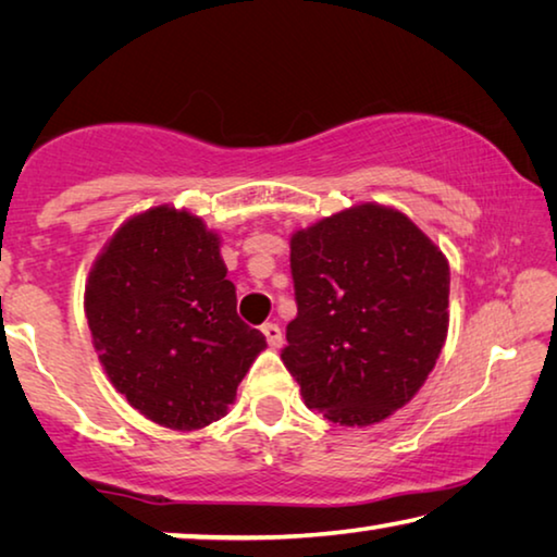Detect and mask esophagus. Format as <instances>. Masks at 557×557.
Returning a JSON list of instances; mask_svg holds the SVG:
<instances>
[{"mask_svg": "<svg viewBox=\"0 0 557 557\" xmlns=\"http://www.w3.org/2000/svg\"><path fill=\"white\" fill-rule=\"evenodd\" d=\"M262 334H265L268 344L272 348H280L282 346V332H280L277 324H265V326H262Z\"/></svg>", "mask_w": 557, "mask_h": 557, "instance_id": "obj_1", "label": "esophagus"}]
</instances>
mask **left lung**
Returning a JSON list of instances; mask_svg holds the SVG:
<instances>
[{
    "instance_id": "8db88e82",
    "label": "left lung",
    "mask_w": 557,
    "mask_h": 557,
    "mask_svg": "<svg viewBox=\"0 0 557 557\" xmlns=\"http://www.w3.org/2000/svg\"><path fill=\"white\" fill-rule=\"evenodd\" d=\"M287 371L305 405L371 428L425 385L449 329V262L403 211L358 203L292 233Z\"/></svg>"
}]
</instances>
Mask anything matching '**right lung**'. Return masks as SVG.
<instances>
[{"label":"right lung","mask_w":557,"mask_h":557,"mask_svg":"<svg viewBox=\"0 0 557 557\" xmlns=\"http://www.w3.org/2000/svg\"><path fill=\"white\" fill-rule=\"evenodd\" d=\"M221 235L201 215L152 206L92 262V346L115 391L157 425L191 432L221 420L268 342L235 312Z\"/></svg>","instance_id":"right-lung-1"}]
</instances>
